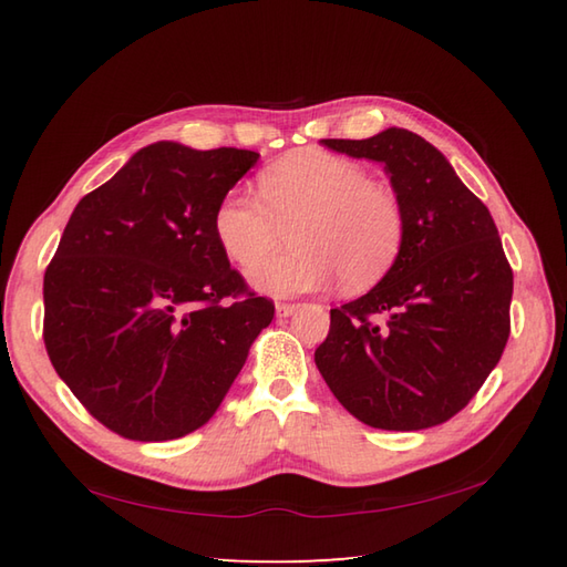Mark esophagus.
<instances>
[{
	"mask_svg": "<svg viewBox=\"0 0 567 567\" xmlns=\"http://www.w3.org/2000/svg\"><path fill=\"white\" fill-rule=\"evenodd\" d=\"M277 317H292L295 311L299 309V305H292V302H277Z\"/></svg>",
	"mask_w": 567,
	"mask_h": 567,
	"instance_id": "34e87169",
	"label": "esophagus"
}]
</instances>
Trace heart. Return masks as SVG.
<instances>
[{
    "instance_id": "obj_1",
    "label": "heart",
    "mask_w": 567,
    "mask_h": 567,
    "mask_svg": "<svg viewBox=\"0 0 567 567\" xmlns=\"http://www.w3.org/2000/svg\"><path fill=\"white\" fill-rule=\"evenodd\" d=\"M258 192L260 197L226 192L214 212V236L231 260H254L246 275L260 292L292 297L336 277L360 290L400 258L406 236L402 199L390 185L370 179L363 165L327 151H299L270 165L258 177ZM295 218L298 248L268 254L279 226Z\"/></svg>"
}]
</instances>
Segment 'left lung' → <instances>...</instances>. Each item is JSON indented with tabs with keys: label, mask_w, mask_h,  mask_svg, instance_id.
Here are the masks:
<instances>
[{
	"label": "left lung",
	"mask_w": 567,
	"mask_h": 567,
	"mask_svg": "<svg viewBox=\"0 0 567 567\" xmlns=\"http://www.w3.org/2000/svg\"><path fill=\"white\" fill-rule=\"evenodd\" d=\"M327 148L384 165L400 195V258L363 297L331 309L315 363L348 412L384 431L439 426L473 400L509 339L514 275L492 214L445 155L406 128Z\"/></svg>",
	"instance_id": "left-lung-1"
}]
</instances>
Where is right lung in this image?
Listing matches in <instances>:
<instances>
[{
    "mask_svg": "<svg viewBox=\"0 0 567 567\" xmlns=\"http://www.w3.org/2000/svg\"><path fill=\"white\" fill-rule=\"evenodd\" d=\"M260 155L158 141L84 195L43 277V341L82 406L131 441L207 424L275 317L214 236Z\"/></svg>",
    "mask_w": 567,
    "mask_h": 567,
    "instance_id": "obj_1",
    "label": "right lung"
}]
</instances>
